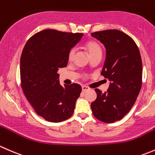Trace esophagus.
Wrapping results in <instances>:
<instances>
[{
  "mask_svg": "<svg viewBox=\"0 0 155 155\" xmlns=\"http://www.w3.org/2000/svg\"><path fill=\"white\" fill-rule=\"evenodd\" d=\"M89 88L88 87H87V86H83V87H82L83 92H85V91L89 90Z\"/></svg>",
  "mask_w": 155,
  "mask_h": 155,
  "instance_id": "obj_1",
  "label": "esophagus"
}]
</instances>
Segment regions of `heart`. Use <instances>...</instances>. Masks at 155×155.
<instances>
[{
	"instance_id": "b5f03b06",
	"label": "heart",
	"mask_w": 155,
	"mask_h": 155,
	"mask_svg": "<svg viewBox=\"0 0 155 155\" xmlns=\"http://www.w3.org/2000/svg\"><path fill=\"white\" fill-rule=\"evenodd\" d=\"M86 48L88 51V53L90 57L93 56L94 54L101 53V45L98 44V42H95V41H89V42H87L86 44ZM76 53V48H72L69 50L68 53V59L69 60H71L74 58V55Z\"/></svg>"
}]
</instances>
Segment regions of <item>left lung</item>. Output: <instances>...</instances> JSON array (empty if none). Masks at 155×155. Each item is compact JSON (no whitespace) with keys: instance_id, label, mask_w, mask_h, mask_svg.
Returning <instances> with one entry per match:
<instances>
[{"instance_id":"obj_1","label":"left lung","mask_w":155,"mask_h":155,"mask_svg":"<svg viewBox=\"0 0 155 155\" xmlns=\"http://www.w3.org/2000/svg\"><path fill=\"white\" fill-rule=\"evenodd\" d=\"M106 48L101 74L110 81L107 92L95 89L97 98L91 103L94 116L106 123L122 119L136 101L142 87L143 65L140 51L131 37L118 30L94 32Z\"/></svg>"}]
</instances>
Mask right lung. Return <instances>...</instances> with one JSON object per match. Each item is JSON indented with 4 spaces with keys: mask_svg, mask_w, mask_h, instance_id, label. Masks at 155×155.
<instances>
[{
    "mask_svg": "<svg viewBox=\"0 0 155 155\" xmlns=\"http://www.w3.org/2000/svg\"><path fill=\"white\" fill-rule=\"evenodd\" d=\"M84 34L44 30L25 45L20 60L21 86L36 114L51 122L72 116L81 85L61 86L57 71L68 63V53Z\"/></svg>",
    "mask_w": 155,
    "mask_h": 155,
    "instance_id": "obj_1",
    "label": "right lung"
}]
</instances>
